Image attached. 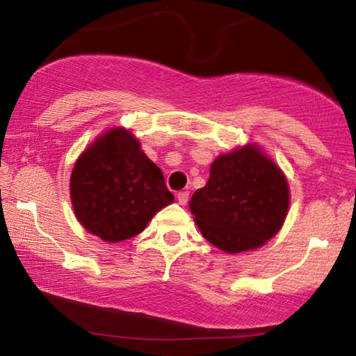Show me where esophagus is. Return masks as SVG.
Instances as JSON below:
<instances>
[{
  "label": "esophagus",
  "instance_id": "1",
  "mask_svg": "<svg viewBox=\"0 0 356 356\" xmlns=\"http://www.w3.org/2000/svg\"><path fill=\"white\" fill-rule=\"evenodd\" d=\"M188 196H190L188 191H180V193H177V201H179L180 206H185V204L188 202Z\"/></svg>",
  "mask_w": 356,
  "mask_h": 356
}]
</instances>
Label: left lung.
<instances>
[{
	"mask_svg": "<svg viewBox=\"0 0 356 356\" xmlns=\"http://www.w3.org/2000/svg\"><path fill=\"white\" fill-rule=\"evenodd\" d=\"M284 174L257 146L220 155L190 210L207 242L226 252L256 250L280 231L289 209Z\"/></svg>",
	"mask_w": 356,
	"mask_h": 356,
	"instance_id": "1",
	"label": "left lung"
}]
</instances>
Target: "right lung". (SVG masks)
Listing matches in <instances>:
<instances>
[{
	"mask_svg": "<svg viewBox=\"0 0 356 356\" xmlns=\"http://www.w3.org/2000/svg\"><path fill=\"white\" fill-rule=\"evenodd\" d=\"M125 129L100 135L78 156L70 176L76 220L104 242H122L144 231L174 201L163 172Z\"/></svg>",
	"mask_w": 356,
	"mask_h": 356,
	"instance_id": "obj_1",
	"label": "right lung"
}]
</instances>
